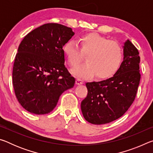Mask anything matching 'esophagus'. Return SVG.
<instances>
[{"label": "esophagus", "mask_w": 153, "mask_h": 153, "mask_svg": "<svg viewBox=\"0 0 153 153\" xmlns=\"http://www.w3.org/2000/svg\"><path fill=\"white\" fill-rule=\"evenodd\" d=\"M84 84V81L82 79H79V78H77L76 79V84L79 85V84Z\"/></svg>", "instance_id": "1"}]
</instances>
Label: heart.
<instances>
[{"label": "heart", "mask_w": 153, "mask_h": 153, "mask_svg": "<svg viewBox=\"0 0 153 153\" xmlns=\"http://www.w3.org/2000/svg\"><path fill=\"white\" fill-rule=\"evenodd\" d=\"M82 50L89 52L86 62L72 70L80 77L95 74L98 79L113 77L120 69L123 60V51L120 44L109 40L97 33H88L80 36ZM64 55L72 67H76L82 60L79 46L74 40H69L63 47Z\"/></svg>", "instance_id": "heart-1"}]
</instances>
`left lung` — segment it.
Instances as JSON below:
<instances>
[{
	"instance_id": "1",
	"label": "left lung",
	"mask_w": 153,
	"mask_h": 153,
	"mask_svg": "<svg viewBox=\"0 0 153 153\" xmlns=\"http://www.w3.org/2000/svg\"><path fill=\"white\" fill-rule=\"evenodd\" d=\"M123 61L113 77L100 82H87V97L81 102L85 120L100 125L117 120L136 98L140 80L139 52L127 40L123 46Z\"/></svg>"
}]
</instances>
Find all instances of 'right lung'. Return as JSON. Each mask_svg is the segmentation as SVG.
Returning a JSON list of instances; mask_svg holds the SVG:
<instances>
[{
    "label": "right lung",
    "instance_id": "obj_1",
    "mask_svg": "<svg viewBox=\"0 0 153 153\" xmlns=\"http://www.w3.org/2000/svg\"><path fill=\"white\" fill-rule=\"evenodd\" d=\"M74 32L59 24L36 28L21 42L13 69V85L20 105L31 113L51 112L75 78L65 66L63 47Z\"/></svg>",
    "mask_w": 153,
    "mask_h": 153
}]
</instances>
